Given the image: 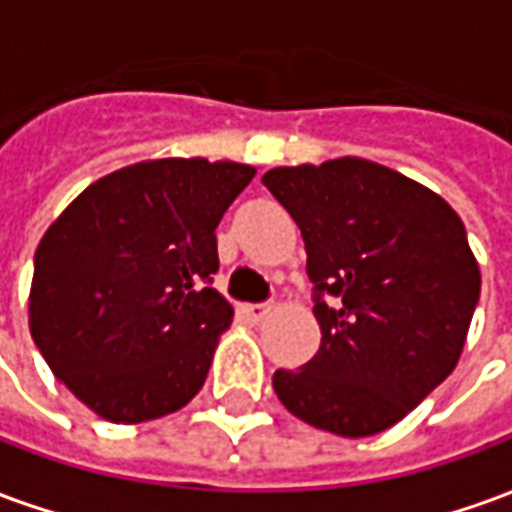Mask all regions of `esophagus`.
Listing matches in <instances>:
<instances>
[{"label": "esophagus", "mask_w": 512, "mask_h": 512, "mask_svg": "<svg viewBox=\"0 0 512 512\" xmlns=\"http://www.w3.org/2000/svg\"><path fill=\"white\" fill-rule=\"evenodd\" d=\"M244 312H246V318H249V321L263 323L268 315L274 312V307H271V304H246Z\"/></svg>", "instance_id": "1"}]
</instances>
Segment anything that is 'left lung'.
I'll return each mask as SVG.
<instances>
[{
    "mask_svg": "<svg viewBox=\"0 0 512 512\" xmlns=\"http://www.w3.org/2000/svg\"><path fill=\"white\" fill-rule=\"evenodd\" d=\"M266 189L299 224L321 348L277 370L293 417L348 439L392 428L450 376L480 299L466 227L436 191L343 156L274 167ZM329 292L341 301L329 308Z\"/></svg>",
    "mask_w": 512,
    "mask_h": 512,
    "instance_id": "obj_1",
    "label": "left lung"
}]
</instances>
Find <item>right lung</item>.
<instances>
[{
  "mask_svg": "<svg viewBox=\"0 0 512 512\" xmlns=\"http://www.w3.org/2000/svg\"><path fill=\"white\" fill-rule=\"evenodd\" d=\"M255 167L153 158L90 183L35 252L29 332L98 417L136 425L197 395L233 307L208 288L216 227Z\"/></svg>",
  "mask_w": 512,
  "mask_h": 512,
  "instance_id": "obj_1",
  "label": "right lung"
}]
</instances>
